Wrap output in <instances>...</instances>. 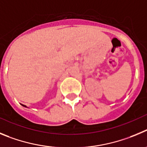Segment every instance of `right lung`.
Returning <instances> with one entry per match:
<instances>
[{
    "label": "right lung",
    "instance_id": "1",
    "mask_svg": "<svg viewBox=\"0 0 147 147\" xmlns=\"http://www.w3.org/2000/svg\"><path fill=\"white\" fill-rule=\"evenodd\" d=\"M22 106H24V107H26V108H27V106H26V105H22Z\"/></svg>",
    "mask_w": 147,
    "mask_h": 147
}]
</instances>
